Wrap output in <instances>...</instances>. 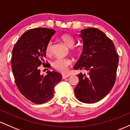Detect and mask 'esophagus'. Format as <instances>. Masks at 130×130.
Wrapping results in <instances>:
<instances>
[{"mask_svg": "<svg viewBox=\"0 0 130 130\" xmlns=\"http://www.w3.org/2000/svg\"><path fill=\"white\" fill-rule=\"evenodd\" d=\"M70 74H62V79H66V78H67V77H68L70 76Z\"/></svg>", "mask_w": 130, "mask_h": 130, "instance_id": "esophagus-1", "label": "esophagus"}]
</instances>
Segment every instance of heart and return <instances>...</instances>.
<instances>
[{
    "instance_id": "b5f03b06",
    "label": "heart",
    "mask_w": 130,
    "mask_h": 130,
    "mask_svg": "<svg viewBox=\"0 0 130 130\" xmlns=\"http://www.w3.org/2000/svg\"><path fill=\"white\" fill-rule=\"evenodd\" d=\"M61 41L66 45L67 47H70L71 53L75 56L78 55L80 51L77 48L74 47L75 45V40L72 36L69 34H65L62 35L60 37ZM46 54L47 56H51L52 54V44L51 42H49L46 47ZM71 64V59L68 58H59L57 59L53 62V67L54 69L62 73H65L67 71L68 67Z\"/></svg>"
}]
</instances>
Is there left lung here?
<instances>
[{"label": "left lung", "instance_id": "left-lung-1", "mask_svg": "<svg viewBox=\"0 0 130 130\" xmlns=\"http://www.w3.org/2000/svg\"><path fill=\"white\" fill-rule=\"evenodd\" d=\"M79 35L83 41V51L74 68L87 73L77 74L79 83L74 93L81 102L93 103L105 97L112 89L119 56L112 41L100 30L87 28Z\"/></svg>", "mask_w": 130, "mask_h": 130}]
</instances>
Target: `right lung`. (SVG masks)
Wrapping results in <instances>:
<instances>
[{
  "instance_id": "obj_1",
  "label": "right lung",
  "mask_w": 130,
  "mask_h": 130,
  "mask_svg": "<svg viewBox=\"0 0 130 130\" xmlns=\"http://www.w3.org/2000/svg\"><path fill=\"white\" fill-rule=\"evenodd\" d=\"M56 31L35 28L24 33L14 45L11 56V68L19 92L35 104L47 102L53 96L54 86L62 79V74L53 71L45 76L40 74V66L44 63L46 47Z\"/></svg>"
}]
</instances>
